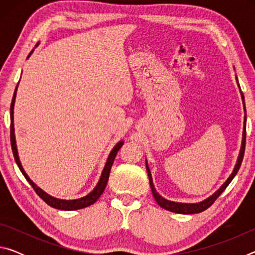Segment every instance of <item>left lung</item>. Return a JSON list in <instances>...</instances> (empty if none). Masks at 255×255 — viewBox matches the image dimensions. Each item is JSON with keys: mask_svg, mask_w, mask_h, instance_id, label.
Listing matches in <instances>:
<instances>
[{"mask_svg": "<svg viewBox=\"0 0 255 255\" xmlns=\"http://www.w3.org/2000/svg\"><path fill=\"white\" fill-rule=\"evenodd\" d=\"M239 83V82H237ZM240 86V85H239ZM242 94V99H243V105H244V97H243V93ZM245 120H247V117H245ZM245 120H244V130H243V139H242V147L240 150V155H239V158H237V162H236V165L234 167V170H233L232 174L230 175V178H228L225 183H224L221 188H219L217 191H216L214 195H211L210 197L207 198L206 200L201 201V202H197V204H182V202H174V201H170L165 199V198H163L162 196L158 195V192L155 190L154 188V184H153V180H152V175H150V171H149V167L147 165V162H146V170H147V174H148V179H149V185H150V189H152V192H153V196L155 198V200L158 204V206H161L162 208L172 211V213H178V214H185V215H190V214H198V213H201V211H204L206 209H208L209 207L214 204L215 200L217 199V198L222 195L224 190L227 188V185L232 182V180L234 179V176L237 174V172H239L240 167H241V164L242 161H243V157H244V150H245V138H247V130H245Z\"/></svg>", "mask_w": 255, "mask_h": 255, "instance_id": "obj_1", "label": "left lung"}]
</instances>
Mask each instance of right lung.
<instances>
[{
  "mask_svg": "<svg viewBox=\"0 0 255 255\" xmlns=\"http://www.w3.org/2000/svg\"><path fill=\"white\" fill-rule=\"evenodd\" d=\"M38 46V44L36 45ZM32 54L31 53L29 54V56ZM28 56V57H29ZM16 89H18V86H16L15 90H14V94H13V98H12V102H11V107H10V116H11V126H10V137H11V146H12V152H13V156L16 164H18L20 171L22 172V174L24 175V178L27 179L28 182L31 184V187L33 188L34 191L38 196H39L42 200H44L47 205H49L50 207H53V208L56 209H60V210H76V209H82V208H85V207H89L93 205L94 202H96L100 196L105 191V189L107 187V183H108V180H109V174H110V170H111V166L112 164H114V161L116 158V155H117L118 150L122 148V146L124 145V140L119 141V143L115 146L114 148L109 154V156H108L107 159V163L105 165V169H103L101 176H100V180H99L98 184L96 185V188H94L91 192L89 193L88 196L85 197H82L80 199H74V200H63V199H57V198H54L49 196L48 193H46L44 190H41L39 187H38L37 184H34L30 178L28 176V174L25 173L22 165H21V162L19 159V155H18V149H16V144H15V136H14V125H13V109H14V102H15V96H16Z\"/></svg>",
  "mask_w": 255,
  "mask_h": 255,
  "instance_id": "add662e5",
  "label": "right lung"
}]
</instances>
